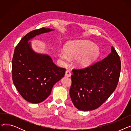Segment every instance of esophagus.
<instances>
[{"label":"esophagus","instance_id":"obj_1","mask_svg":"<svg viewBox=\"0 0 131 131\" xmlns=\"http://www.w3.org/2000/svg\"><path fill=\"white\" fill-rule=\"evenodd\" d=\"M65 77H70L71 76V73L69 70H67L65 72Z\"/></svg>","mask_w":131,"mask_h":131}]
</instances>
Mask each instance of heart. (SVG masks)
<instances>
[{
	"label": "heart",
	"mask_w": 131,
	"mask_h": 131,
	"mask_svg": "<svg viewBox=\"0 0 131 131\" xmlns=\"http://www.w3.org/2000/svg\"><path fill=\"white\" fill-rule=\"evenodd\" d=\"M65 52L59 53L60 58L65 61L70 58L78 57L75 65L80 68H84L91 65L100 56V49L98 46L88 40L72 41L66 44L64 47Z\"/></svg>",
	"instance_id": "obj_1"
}]
</instances>
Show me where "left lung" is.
Listing matches in <instances>:
<instances>
[{
  "mask_svg": "<svg viewBox=\"0 0 131 131\" xmlns=\"http://www.w3.org/2000/svg\"><path fill=\"white\" fill-rule=\"evenodd\" d=\"M111 52L98 62L83 69L73 70L70 94L80 111L99 107L114 92L121 70L120 57L113 47Z\"/></svg>",
  "mask_w": 131,
  "mask_h": 131,
  "instance_id": "1",
  "label": "left lung"
}]
</instances>
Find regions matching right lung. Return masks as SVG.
<instances>
[{
    "instance_id": "add662e5",
    "label": "right lung",
    "mask_w": 131,
    "mask_h": 131,
    "mask_svg": "<svg viewBox=\"0 0 131 131\" xmlns=\"http://www.w3.org/2000/svg\"><path fill=\"white\" fill-rule=\"evenodd\" d=\"M53 30L42 27L30 32L15 47L12 59V79L20 95L27 101H43L54 84L64 77L66 69L58 67L51 58L34 52L28 41L39 34Z\"/></svg>"
}]
</instances>
